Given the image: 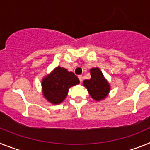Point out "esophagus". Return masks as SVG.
<instances>
[{
    "mask_svg": "<svg viewBox=\"0 0 150 150\" xmlns=\"http://www.w3.org/2000/svg\"><path fill=\"white\" fill-rule=\"evenodd\" d=\"M79 81H80V82H82V81H83L82 75H79Z\"/></svg>",
    "mask_w": 150,
    "mask_h": 150,
    "instance_id": "1",
    "label": "esophagus"
}]
</instances>
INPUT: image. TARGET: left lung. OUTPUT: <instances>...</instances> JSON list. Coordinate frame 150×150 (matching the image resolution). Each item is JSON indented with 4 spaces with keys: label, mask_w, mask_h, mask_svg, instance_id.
Returning <instances> with one entry per match:
<instances>
[{
    "label": "left lung",
    "mask_w": 150,
    "mask_h": 150,
    "mask_svg": "<svg viewBox=\"0 0 150 150\" xmlns=\"http://www.w3.org/2000/svg\"><path fill=\"white\" fill-rule=\"evenodd\" d=\"M90 71L91 79L84 80L83 85L88 89V93L93 100L96 101L103 100L109 93L110 86L99 68H92Z\"/></svg>",
    "instance_id": "obj_1"
}]
</instances>
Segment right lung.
I'll use <instances>...</instances> for the list:
<instances>
[{"mask_svg": "<svg viewBox=\"0 0 150 150\" xmlns=\"http://www.w3.org/2000/svg\"><path fill=\"white\" fill-rule=\"evenodd\" d=\"M79 83V79L73 72L57 66L42 79L43 94L48 102L57 105L66 99L69 89Z\"/></svg>", "mask_w": 150, "mask_h": 150, "instance_id": "right-lung-1", "label": "right lung"}]
</instances>
